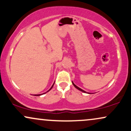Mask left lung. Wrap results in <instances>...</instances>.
Masks as SVG:
<instances>
[{
	"label": "left lung",
	"instance_id": "1",
	"mask_svg": "<svg viewBox=\"0 0 131 131\" xmlns=\"http://www.w3.org/2000/svg\"><path fill=\"white\" fill-rule=\"evenodd\" d=\"M72 83H73V85H74V86L75 87V88H76V89H78V90H79V91H81V92H84V93H86V94H92V93H89V92H85V91H84V90H82V89L79 88V87H78V86H77V85H75V84H74V82H73V81H72Z\"/></svg>",
	"mask_w": 131,
	"mask_h": 131
}]
</instances>
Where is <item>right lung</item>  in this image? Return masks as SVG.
<instances>
[{"instance_id": "add662e5", "label": "right lung", "mask_w": 131, "mask_h": 131, "mask_svg": "<svg viewBox=\"0 0 131 131\" xmlns=\"http://www.w3.org/2000/svg\"><path fill=\"white\" fill-rule=\"evenodd\" d=\"M54 84H55V82H54V83L53 84V85H52V87H51V88H50V89H49V91H47V92H47L50 91V90H51V89H52V88H53V86ZM46 92H45V93H43V94H36V95H34V96H40V95H43V94H46Z\"/></svg>"}]
</instances>
